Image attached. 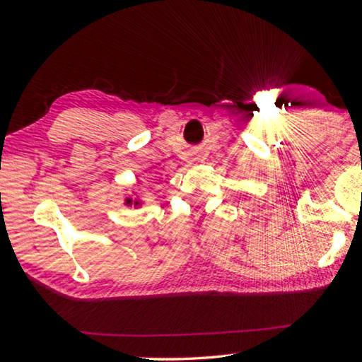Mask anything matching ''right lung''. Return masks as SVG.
<instances>
[{"label":"right lung","instance_id":"obj_1","mask_svg":"<svg viewBox=\"0 0 362 362\" xmlns=\"http://www.w3.org/2000/svg\"><path fill=\"white\" fill-rule=\"evenodd\" d=\"M124 204H126V206H134V207H139V206H142V199H139V198H126Z\"/></svg>","mask_w":362,"mask_h":362}]
</instances>
